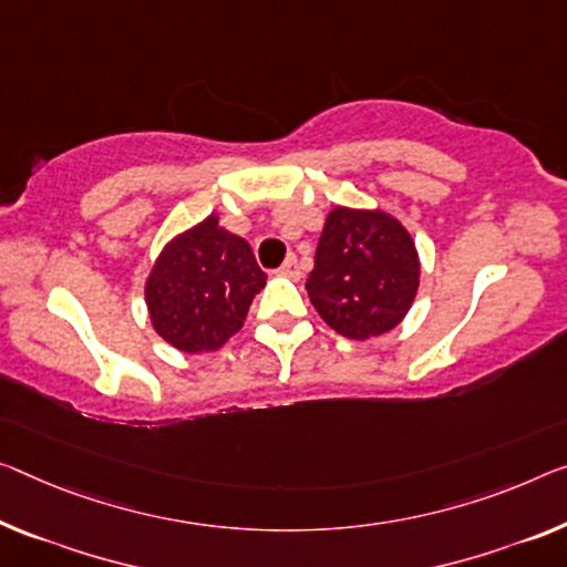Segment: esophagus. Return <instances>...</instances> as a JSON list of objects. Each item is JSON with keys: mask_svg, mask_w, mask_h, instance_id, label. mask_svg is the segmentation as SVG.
Instances as JSON below:
<instances>
[{"mask_svg": "<svg viewBox=\"0 0 567 567\" xmlns=\"http://www.w3.org/2000/svg\"><path fill=\"white\" fill-rule=\"evenodd\" d=\"M278 276H286V278H299L301 276L299 264H296V256H289L284 260V266L278 268Z\"/></svg>", "mask_w": 567, "mask_h": 567, "instance_id": "34e87169", "label": "esophagus"}]
</instances>
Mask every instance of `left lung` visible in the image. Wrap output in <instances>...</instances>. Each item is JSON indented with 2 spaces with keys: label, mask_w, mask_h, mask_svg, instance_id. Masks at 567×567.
<instances>
[{
  "label": "left lung",
  "mask_w": 567,
  "mask_h": 567,
  "mask_svg": "<svg viewBox=\"0 0 567 567\" xmlns=\"http://www.w3.org/2000/svg\"><path fill=\"white\" fill-rule=\"evenodd\" d=\"M421 286L413 235L380 207L337 205L321 230L307 291L319 317L347 339L395 329Z\"/></svg>",
  "instance_id": "1"
}]
</instances>
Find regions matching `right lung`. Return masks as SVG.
Here are the masks:
<instances>
[{
  "label": "right lung",
  "instance_id": "obj_1",
  "mask_svg": "<svg viewBox=\"0 0 567 567\" xmlns=\"http://www.w3.org/2000/svg\"><path fill=\"white\" fill-rule=\"evenodd\" d=\"M248 240L210 213L174 235L144 284L154 332L174 350L215 352L243 329L250 303L266 286Z\"/></svg>",
  "mask_w": 567,
  "mask_h": 567
}]
</instances>
